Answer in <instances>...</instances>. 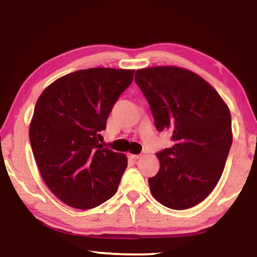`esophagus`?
I'll return each mask as SVG.
<instances>
[{
  "mask_svg": "<svg viewBox=\"0 0 257 257\" xmlns=\"http://www.w3.org/2000/svg\"><path fill=\"white\" fill-rule=\"evenodd\" d=\"M127 157L130 160H133V161H137V160H139L140 157H141V154H139V155H136V154H128L127 155Z\"/></svg>",
  "mask_w": 257,
  "mask_h": 257,
  "instance_id": "1",
  "label": "esophagus"
}]
</instances>
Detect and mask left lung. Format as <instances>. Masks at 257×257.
Here are the masks:
<instances>
[{"mask_svg": "<svg viewBox=\"0 0 257 257\" xmlns=\"http://www.w3.org/2000/svg\"><path fill=\"white\" fill-rule=\"evenodd\" d=\"M137 85L147 98L157 131L172 133L173 146L156 154L160 170L148 179L163 206H196L218 183L232 145L231 113L212 86L178 66L137 70Z\"/></svg>", "mask_w": 257, "mask_h": 257, "instance_id": "left-lung-1", "label": "left lung"}]
</instances>
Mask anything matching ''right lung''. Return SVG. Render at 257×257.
<instances>
[{
    "label": "right lung",
    "instance_id": "1",
    "mask_svg": "<svg viewBox=\"0 0 257 257\" xmlns=\"http://www.w3.org/2000/svg\"><path fill=\"white\" fill-rule=\"evenodd\" d=\"M134 70L92 68L55 80L39 96L30 141L39 171L68 206L87 210L116 194L125 154L98 144L106 119Z\"/></svg>",
    "mask_w": 257,
    "mask_h": 257
}]
</instances>
